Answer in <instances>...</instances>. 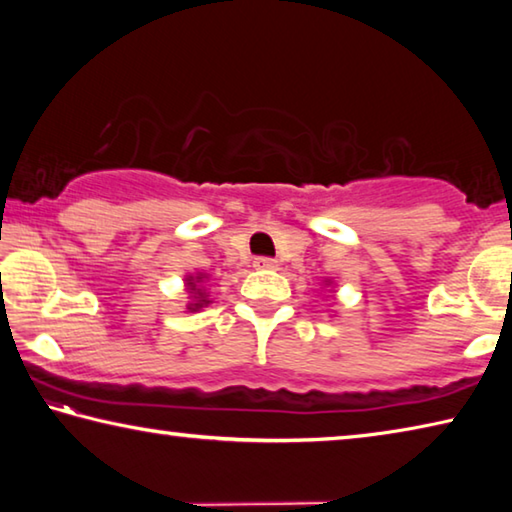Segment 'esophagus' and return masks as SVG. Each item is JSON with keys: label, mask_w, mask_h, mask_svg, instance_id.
Returning <instances> with one entry per match:
<instances>
[{"label": "esophagus", "mask_w": 512, "mask_h": 512, "mask_svg": "<svg viewBox=\"0 0 512 512\" xmlns=\"http://www.w3.org/2000/svg\"><path fill=\"white\" fill-rule=\"evenodd\" d=\"M255 268H259V271H275L277 262H275L273 257H257L255 259Z\"/></svg>", "instance_id": "34e87169"}]
</instances>
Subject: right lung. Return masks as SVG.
<instances>
[{"instance_id":"add662e5","label":"right lung","mask_w":512,"mask_h":512,"mask_svg":"<svg viewBox=\"0 0 512 512\" xmlns=\"http://www.w3.org/2000/svg\"><path fill=\"white\" fill-rule=\"evenodd\" d=\"M203 280V275H196V277H189V280H187V287H189V293H194V302H192V305H189V309H192V311H196V309H201L203 305H207V302H210V300H207L205 296H203V291L201 289H198V282H201Z\"/></svg>"}]
</instances>
